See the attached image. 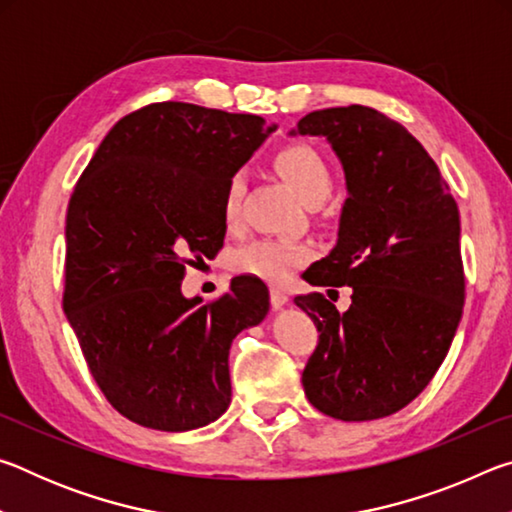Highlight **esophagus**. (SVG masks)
<instances>
[{
  "label": "esophagus",
  "mask_w": 512,
  "mask_h": 512,
  "mask_svg": "<svg viewBox=\"0 0 512 512\" xmlns=\"http://www.w3.org/2000/svg\"><path fill=\"white\" fill-rule=\"evenodd\" d=\"M271 305H273L275 309L287 307V305H289V293L284 291V289H280V287H273V289H271Z\"/></svg>",
  "instance_id": "34e87169"
}]
</instances>
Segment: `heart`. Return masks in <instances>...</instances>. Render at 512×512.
<instances>
[{"label": "heart", "instance_id": "b5f03b06", "mask_svg": "<svg viewBox=\"0 0 512 512\" xmlns=\"http://www.w3.org/2000/svg\"><path fill=\"white\" fill-rule=\"evenodd\" d=\"M275 167L293 187V192L309 205L325 201L334 187V173L327 160L309 144H291L282 149L275 158ZM241 196H244V173H232L225 185L221 205L223 219L228 225H237L239 221ZM311 255H314V248L302 241L264 237L241 246L232 255V268L280 284L287 282L298 266L309 262Z\"/></svg>", "mask_w": 512, "mask_h": 512}]
</instances>
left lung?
Masks as SVG:
<instances>
[{
    "mask_svg": "<svg viewBox=\"0 0 512 512\" xmlns=\"http://www.w3.org/2000/svg\"><path fill=\"white\" fill-rule=\"evenodd\" d=\"M289 135L325 137L350 194L336 246L305 273L311 287H352L350 309L323 293L293 300L320 334L305 395L343 422L386 418L424 391L461 323L456 201L424 146L372 108L314 110Z\"/></svg>",
    "mask_w": 512,
    "mask_h": 512,
    "instance_id": "1",
    "label": "left lung"
}]
</instances>
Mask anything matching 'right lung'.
Segmentation results:
<instances>
[{
  "label": "right lung",
  "instance_id": "add662e5",
  "mask_svg": "<svg viewBox=\"0 0 512 512\" xmlns=\"http://www.w3.org/2000/svg\"><path fill=\"white\" fill-rule=\"evenodd\" d=\"M277 128L257 115L153 103L103 137L67 207L63 309L108 402L142 427L192 431L230 406V345L268 314L239 275L205 305L180 291L223 246V192Z\"/></svg>",
  "mask_w": 512,
  "mask_h": 512
}]
</instances>
